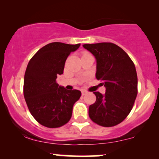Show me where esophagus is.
I'll return each instance as SVG.
<instances>
[{"instance_id": "esophagus-1", "label": "esophagus", "mask_w": 159, "mask_h": 159, "mask_svg": "<svg viewBox=\"0 0 159 159\" xmlns=\"http://www.w3.org/2000/svg\"><path fill=\"white\" fill-rule=\"evenodd\" d=\"M86 94H88V92H87L86 90H82V95H84Z\"/></svg>"}]
</instances>
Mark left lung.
<instances>
[{
  "label": "left lung",
  "instance_id": "left-lung-1",
  "mask_svg": "<svg viewBox=\"0 0 159 159\" xmlns=\"http://www.w3.org/2000/svg\"><path fill=\"white\" fill-rule=\"evenodd\" d=\"M96 60L98 80H103L105 94L93 93L96 101L89 107V116L103 127L121 123L131 111L138 95V76L127 53L111 43L84 44Z\"/></svg>",
  "mask_w": 159,
  "mask_h": 159
}]
</instances>
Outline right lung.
<instances>
[{"label": "right lung", "instance_id": "1", "mask_svg": "<svg viewBox=\"0 0 159 159\" xmlns=\"http://www.w3.org/2000/svg\"><path fill=\"white\" fill-rule=\"evenodd\" d=\"M80 46V43H49L28 63L24 96L32 116L45 127L56 128L68 122L74 104L81 96L80 90H66L56 82L58 76L64 73L67 57Z\"/></svg>", "mask_w": 159, "mask_h": 159}]
</instances>
